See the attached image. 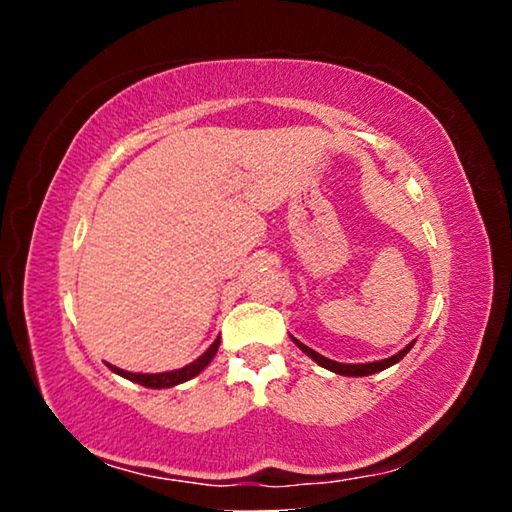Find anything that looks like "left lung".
Listing matches in <instances>:
<instances>
[{"label":"left lung","mask_w":512,"mask_h":512,"mask_svg":"<svg viewBox=\"0 0 512 512\" xmlns=\"http://www.w3.org/2000/svg\"><path fill=\"white\" fill-rule=\"evenodd\" d=\"M293 342H296V345H298L300 349H303V352H305L307 356H310V359L317 361L319 366L333 370V373H338V375H347V377H363V375L380 373V370L394 366V363L401 361L403 356L410 352L412 345H415V342H410V345L405 347V349H401V352L394 354V356H389V359H382V361H373V363H338V361H331V359H326V356L317 354V352H314V349L303 345V342H298L296 338H293Z\"/></svg>","instance_id":"obj_1"}]
</instances>
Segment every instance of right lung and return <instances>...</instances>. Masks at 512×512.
I'll return each mask as SVG.
<instances>
[{
  "instance_id": "obj_1",
  "label": "right lung",
  "mask_w": 512,
  "mask_h": 512,
  "mask_svg": "<svg viewBox=\"0 0 512 512\" xmlns=\"http://www.w3.org/2000/svg\"><path fill=\"white\" fill-rule=\"evenodd\" d=\"M219 342L221 338H216L212 342V347L207 349L205 354L198 356L193 363H188V366L179 368V370H170V373H153V375H146V373H128V370H121L116 366H109L114 373H118L121 377H125V380L130 382H137L142 384V387H149V389H167V387H174V384H181L186 380H191V377L200 375L202 370H205L209 366V361L214 359L216 356V349H219Z\"/></svg>"
}]
</instances>
